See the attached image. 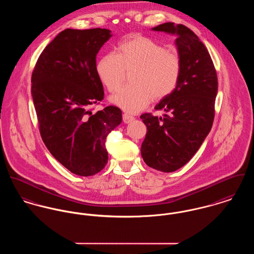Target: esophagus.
Segmentation results:
<instances>
[{
	"label": "esophagus",
	"instance_id": "34e87169",
	"mask_svg": "<svg viewBox=\"0 0 254 254\" xmlns=\"http://www.w3.org/2000/svg\"><path fill=\"white\" fill-rule=\"evenodd\" d=\"M122 118H123V122L126 123V124L131 123L133 120H135V118H134L133 116H129V115H127V114H124V115L122 116Z\"/></svg>",
	"mask_w": 254,
	"mask_h": 254
}]
</instances>
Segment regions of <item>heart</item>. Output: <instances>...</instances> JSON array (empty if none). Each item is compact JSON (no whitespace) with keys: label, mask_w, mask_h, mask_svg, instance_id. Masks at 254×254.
<instances>
[{"label":"heart","mask_w":254,"mask_h":254,"mask_svg":"<svg viewBox=\"0 0 254 254\" xmlns=\"http://www.w3.org/2000/svg\"><path fill=\"white\" fill-rule=\"evenodd\" d=\"M133 85L121 88L111 102L129 114L145 109L153 100H163L174 92L182 74V61L176 52L153 40L133 35L122 41L116 54L107 53L96 65L100 81L110 92L119 88L125 71L133 70Z\"/></svg>","instance_id":"b5f03b06"}]
</instances>
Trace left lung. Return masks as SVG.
I'll return each instance as SVG.
<instances>
[{
    "instance_id": "obj_1",
    "label": "left lung",
    "mask_w": 254,
    "mask_h": 254,
    "mask_svg": "<svg viewBox=\"0 0 254 254\" xmlns=\"http://www.w3.org/2000/svg\"><path fill=\"white\" fill-rule=\"evenodd\" d=\"M151 30L177 36L182 74L176 90L155 106L163 117L140 116L147 130L140 153L148 167L172 173L194 156L211 129L217 75L208 49L189 28L168 22Z\"/></svg>"
}]
</instances>
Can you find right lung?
<instances>
[{
    "label": "right lung",
    "mask_w": 254,
    "mask_h": 254,
    "mask_svg": "<svg viewBox=\"0 0 254 254\" xmlns=\"http://www.w3.org/2000/svg\"><path fill=\"white\" fill-rule=\"evenodd\" d=\"M112 36L108 29H66L46 46L32 73L42 138L57 161L80 177L105 168L106 138L122 121L116 107L90 111L104 98L96 56Z\"/></svg>",
    "instance_id": "obj_1"
}]
</instances>
